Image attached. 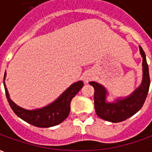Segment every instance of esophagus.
I'll return each instance as SVG.
<instances>
[{"instance_id": "34e87169", "label": "esophagus", "mask_w": 152, "mask_h": 152, "mask_svg": "<svg viewBox=\"0 0 152 152\" xmlns=\"http://www.w3.org/2000/svg\"><path fill=\"white\" fill-rule=\"evenodd\" d=\"M91 78H92V76H89V75H88V76H86L85 77H84V80H86V82H88V81H89V80L91 79Z\"/></svg>"}]
</instances>
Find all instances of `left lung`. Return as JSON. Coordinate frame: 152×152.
<instances>
[{
    "instance_id": "1",
    "label": "left lung",
    "mask_w": 152,
    "mask_h": 152,
    "mask_svg": "<svg viewBox=\"0 0 152 152\" xmlns=\"http://www.w3.org/2000/svg\"><path fill=\"white\" fill-rule=\"evenodd\" d=\"M139 49L142 57L143 78L142 85L129 97L124 99H117L115 102H106L107 91L105 88L98 83L89 82L94 88V108L97 115L101 119L113 123L121 122L137 113L143 106L148 94L151 80L146 54L142 47L139 46Z\"/></svg>"
}]
</instances>
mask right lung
I'll return each instance as SVG.
<instances>
[{"instance_id":"add662e5","label":"right lung","mask_w":152,"mask_h":152,"mask_svg":"<svg viewBox=\"0 0 152 152\" xmlns=\"http://www.w3.org/2000/svg\"><path fill=\"white\" fill-rule=\"evenodd\" d=\"M5 76V72L4 78ZM84 86L82 81L73 84L66 91L63 93L56 101L43 108L29 111L16 105L15 102L10 99L8 91L4 83L5 95L11 109L18 117L21 118L26 122L34 126L40 128H49L62 123L70 113L71 110V101L76 95Z\"/></svg>"}]
</instances>
